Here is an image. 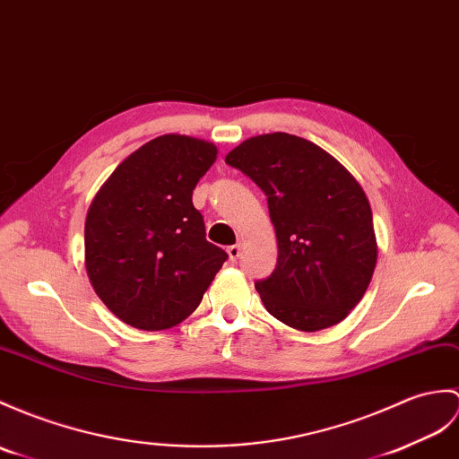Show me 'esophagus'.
<instances>
[{"label":"esophagus","mask_w":459,"mask_h":459,"mask_svg":"<svg viewBox=\"0 0 459 459\" xmlns=\"http://www.w3.org/2000/svg\"><path fill=\"white\" fill-rule=\"evenodd\" d=\"M227 252H229L230 262H237L240 258V244H232V247L227 248Z\"/></svg>","instance_id":"1"}]
</instances>
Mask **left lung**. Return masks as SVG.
Wrapping results in <instances>:
<instances>
[{
    "mask_svg": "<svg viewBox=\"0 0 459 459\" xmlns=\"http://www.w3.org/2000/svg\"><path fill=\"white\" fill-rule=\"evenodd\" d=\"M268 197L278 264L255 281L283 325L315 333L344 321L364 297L377 242L364 189L336 158L301 136H252L225 158Z\"/></svg>",
    "mask_w": 459,
    "mask_h": 459,
    "instance_id": "8db88e82",
    "label": "left lung"
}]
</instances>
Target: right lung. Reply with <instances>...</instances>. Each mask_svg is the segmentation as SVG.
<instances>
[{
	"label": "right lung",
	"instance_id": "1",
	"mask_svg": "<svg viewBox=\"0 0 459 459\" xmlns=\"http://www.w3.org/2000/svg\"><path fill=\"white\" fill-rule=\"evenodd\" d=\"M217 146L164 134L115 168L85 217V270L95 293L141 330L179 325L199 307L229 254L207 242L194 207Z\"/></svg>",
	"mask_w": 459,
	"mask_h": 459
}]
</instances>
